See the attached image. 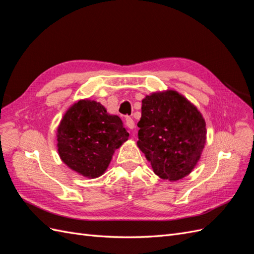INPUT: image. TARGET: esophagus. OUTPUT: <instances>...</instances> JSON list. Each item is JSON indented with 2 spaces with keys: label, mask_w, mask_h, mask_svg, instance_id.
<instances>
[{
  "label": "esophagus",
  "mask_w": 254,
  "mask_h": 254,
  "mask_svg": "<svg viewBox=\"0 0 254 254\" xmlns=\"http://www.w3.org/2000/svg\"><path fill=\"white\" fill-rule=\"evenodd\" d=\"M126 126L129 128V129H133L134 128V121L131 119V118H129V117H127L126 118Z\"/></svg>",
  "instance_id": "1"
}]
</instances>
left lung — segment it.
Instances as JSON below:
<instances>
[{"label": "left lung", "instance_id": "obj_1", "mask_svg": "<svg viewBox=\"0 0 254 254\" xmlns=\"http://www.w3.org/2000/svg\"><path fill=\"white\" fill-rule=\"evenodd\" d=\"M137 127L136 144L160 178L177 181L194 170L205 145V121L183 95L174 90L146 95Z\"/></svg>", "mask_w": 254, "mask_h": 254}]
</instances>
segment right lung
<instances>
[{
  "mask_svg": "<svg viewBox=\"0 0 254 254\" xmlns=\"http://www.w3.org/2000/svg\"><path fill=\"white\" fill-rule=\"evenodd\" d=\"M129 133L118 115L95 101L80 99L64 113L57 129L60 159L87 178H97L109 166L115 149Z\"/></svg>",
  "mask_w": 254,
  "mask_h": 254,
  "instance_id": "1",
  "label": "right lung"
}]
</instances>
